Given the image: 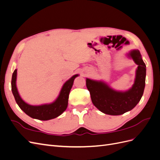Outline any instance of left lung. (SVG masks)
Masks as SVG:
<instances>
[{
	"mask_svg": "<svg viewBox=\"0 0 160 160\" xmlns=\"http://www.w3.org/2000/svg\"><path fill=\"white\" fill-rule=\"evenodd\" d=\"M127 56L138 65L134 83L128 90L116 91L104 81L86 78V86L90 92L92 103L105 114L119 115L131 111L139 102L143 94L146 66L141 53L139 50L133 49Z\"/></svg>",
	"mask_w": 160,
	"mask_h": 160,
	"instance_id": "8db88e82",
	"label": "left lung"
}]
</instances>
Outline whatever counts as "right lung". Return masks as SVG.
<instances>
[{
	"label": "right lung",
	"instance_id": "add662e5",
	"mask_svg": "<svg viewBox=\"0 0 160 160\" xmlns=\"http://www.w3.org/2000/svg\"><path fill=\"white\" fill-rule=\"evenodd\" d=\"M17 69H15L12 76L11 88L14 99L19 108L27 115L33 119L47 121L57 118L66 110L68 105L70 91L73 85L74 79L77 76H79V74L72 76L65 82L62 85L57 98L53 102L38 105L28 104L21 98L17 88Z\"/></svg>",
	"mask_w": 160,
	"mask_h": 160
}]
</instances>
